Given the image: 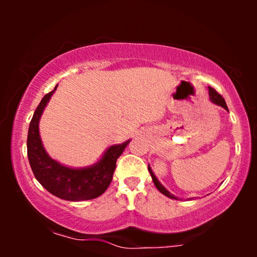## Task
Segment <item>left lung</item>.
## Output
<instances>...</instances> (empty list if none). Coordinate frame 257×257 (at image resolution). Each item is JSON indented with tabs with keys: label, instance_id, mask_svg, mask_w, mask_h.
I'll return each mask as SVG.
<instances>
[{
	"label": "left lung",
	"instance_id": "8db88e82",
	"mask_svg": "<svg viewBox=\"0 0 257 257\" xmlns=\"http://www.w3.org/2000/svg\"><path fill=\"white\" fill-rule=\"evenodd\" d=\"M208 93H209V99L212 100V103H214V104H216V105H219V106H221V107H223L224 110H227L228 111V107H227V104H226V101H224V99L222 98V96H221V94H219L216 92L215 90L213 89V87H210V86H208ZM149 171H150V174H151V177H152V180H153V182H154V185H156V187L158 188V191L159 192H161L163 193L164 195H166V196H168V198H171V199H175V200H178V198L177 196H174L173 194H171L170 192L167 191L166 188L164 187L163 185L160 184L159 182V180H158L157 179V177L156 175H154V173L152 172V170H151V167H150V165H149Z\"/></svg>",
	"mask_w": 257,
	"mask_h": 257
}]
</instances>
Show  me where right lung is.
Returning a JSON list of instances; mask_svg holds the SVG:
<instances>
[{"mask_svg": "<svg viewBox=\"0 0 257 257\" xmlns=\"http://www.w3.org/2000/svg\"><path fill=\"white\" fill-rule=\"evenodd\" d=\"M56 89L57 85L43 97L30 121L27 139L30 167L37 181L57 198L68 201H84L98 198L110 186L115 170V163L128 145L130 140L119 145L110 146L105 151L101 159L89 167H66L52 159L42 144L38 124L43 110Z\"/></svg>", "mask_w": 257, "mask_h": 257, "instance_id": "1", "label": "right lung"}]
</instances>
